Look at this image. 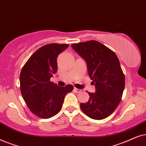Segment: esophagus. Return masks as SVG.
<instances>
[{
  "label": "esophagus",
  "instance_id": "esophagus-1",
  "mask_svg": "<svg viewBox=\"0 0 146 146\" xmlns=\"http://www.w3.org/2000/svg\"><path fill=\"white\" fill-rule=\"evenodd\" d=\"M74 91L75 93H80L81 90V89H79L76 88V87H74Z\"/></svg>",
  "mask_w": 146,
  "mask_h": 146
}]
</instances>
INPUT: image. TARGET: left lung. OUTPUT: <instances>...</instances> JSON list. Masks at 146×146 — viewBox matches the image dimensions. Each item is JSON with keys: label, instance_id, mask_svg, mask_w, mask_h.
Wrapping results in <instances>:
<instances>
[{"label": "left lung", "instance_id": "left-lung-1", "mask_svg": "<svg viewBox=\"0 0 146 146\" xmlns=\"http://www.w3.org/2000/svg\"><path fill=\"white\" fill-rule=\"evenodd\" d=\"M86 61L89 75L96 86V93L88 92L89 100L81 103L82 111L93 119L108 117L117 108L125 87V75L117 55L97 40L71 44Z\"/></svg>", "mask_w": 146, "mask_h": 146}]
</instances>
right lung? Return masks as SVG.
<instances>
[{"instance_id":"obj_1","label":"right lung","mask_w":146,"mask_h":146,"mask_svg":"<svg viewBox=\"0 0 146 146\" xmlns=\"http://www.w3.org/2000/svg\"><path fill=\"white\" fill-rule=\"evenodd\" d=\"M68 44L51 43L41 46L31 56L20 74L21 94L31 111L48 119L61 111L64 99L73 86L60 87L50 81L57 71V57Z\"/></svg>"}]
</instances>
